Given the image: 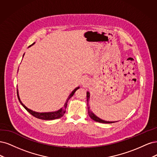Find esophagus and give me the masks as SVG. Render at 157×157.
<instances>
[{
	"instance_id": "34e87169",
	"label": "esophagus",
	"mask_w": 157,
	"mask_h": 157,
	"mask_svg": "<svg viewBox=\"0 0 157 157\" xmlns=\"http://www.w3.org/2000/svg\"><path fill=\"white\" fill-rule=\"evenodd\" d=\"M87 82H88V80L87 78H83L82 82V83L83 85V86H86V85L87 84Z\"/></svg>"
}]
</instances>
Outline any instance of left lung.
Masks as SVG:
<instances>
[{
    "label": "left lung",
    "mask_w": 157,
    "mask_h": 157,
    "mask_svg": "<svg viewBox=\"0 0 157 157\" xmlns=\"http://www.w3.org/2000/svg\"><path fill=\"white\" fill-rule=\"evenodd\" d=\"M89 99H90V93L89 91L87 92V109H88V114L89 115V117L91 118L93 120H94V121H97V122L98 123H113L117 122V121H106L104 120L101 119L100 118H99L98 117H97L91 110L90 109V107L89 105Z\"/></svg>",
    "instance_id": "left-lung-1"
}]
</instances>
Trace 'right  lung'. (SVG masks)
I'll return each mask as SVG.
<instances>
[{
    "label": "right lung",
    "mask_w": 157,
    "mask_h": 157,
    "mask_svg": "<svg viewBox=\"0 0 157 157\" xmlns=\"http://www.w3.org/2000/svg\"><path fill=\"white\" fill-rule=\"evenodd\" d=\"M35 44V42H34L32 45H30V46L29 48H30L31 46V45H34ZM25 53L23 54V57L24 56ZM79 89V87H78L76 88H75L73 90L72 92L70 93L69 94V96L68 97L67 100H66L65 102V104H64V106L63 108H61L60 109H59V110L57 111H55V112H35V111H33L32 109H29L27 106H25L21 101V100H20V98H19V92H18V89H17V97H18V99L19 100V102L21 103V104L23 106L24 108L26 109L27 112L29 113H31L32 115H33L34 117H36L38 119H43V120H54V119H59L60 117H62L64 115V114L66 112V108H67V104H68V102L69 99L71 98L72 96L74 94L75 92L76 91V90Z\"/></svg>",
    "instance_id": "add662e5"
}]
</instances>
